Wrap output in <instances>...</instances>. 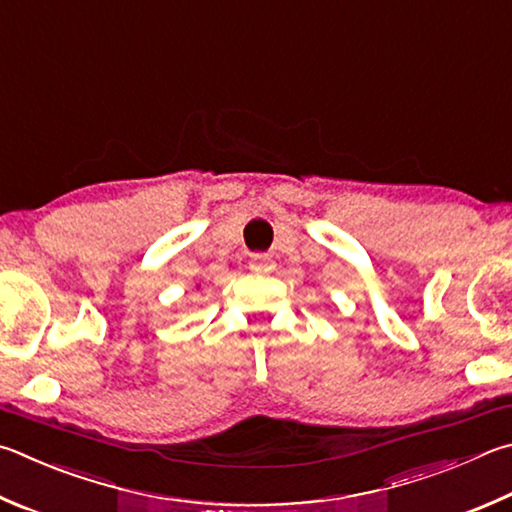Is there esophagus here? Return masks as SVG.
Masks as SVG:
<instances>
[{"mask_svg":"<svg viewBox=\"0 0 512 512\" xmlns=\"http://www.w3.org/2000/svg\"><path fill=\"white\" fill-rule=\"evenodd\" d=\"M275 262L268 255H253L250 259V271H271Z\"/></svg>","mask_w":512,"mask_h":512,"instance_id":"esophagus-1","label":"esophagus"}]
</instances>
